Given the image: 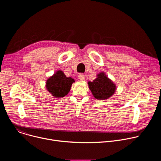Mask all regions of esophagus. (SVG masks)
Instances as JSON below:
<instances>
[{
  "label": "esophagus",
  "mask_w": 161,
  "mask_h": 161,
  "mask_svg": "<svg viewBox=\"0 0 161 161\" xmlns=\"http://www.w3.org/2000/svg\"><path fill=\"white\" fill-rule=\"evenodd\" d=\"M78 78L80 79V80L81 81H83L85 80V75L83 73H80L78 75Z\"/></svg>",
  "instance_id": "1"
}]
</instances>
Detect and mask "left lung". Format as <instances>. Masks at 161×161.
I'll use <instances>...</instances> for the list:
<instances>
[{"label": "left lung", "mask_w": 161, "mask_h": 161, "mask_svg": "<svg viewBox=\"0 0 161 161\" xmlns=\"http://www.w3.org/2000/svg\"><path fill=\"white\" fill-rule=\"evenodd\" d=\"M88 84L94 97L99 100L108 99L116 89L115 85L103 73L99 74L97 78L92 82L88 81Z\"/></svg>", "instance_id": "left-lung-1"}]
</instances>
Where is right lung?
I'll return each mask as SVG.
<instances>
[{"label": "right lung", "instance_id": "add662e5", "mask_svg": "<svg viewBox=\"0 0 161 161\" xmlns=\"http://www.w3.org/2000/svg\"><path fill=\"white\" fill-rule=\"evenodd\" d=\"M75 80L66 77L64 73L58 71L47 81V88L55 97H63L70 90Z\"/></svg>", "mask_w": 161, "mask_h": 161}]
</instances>
